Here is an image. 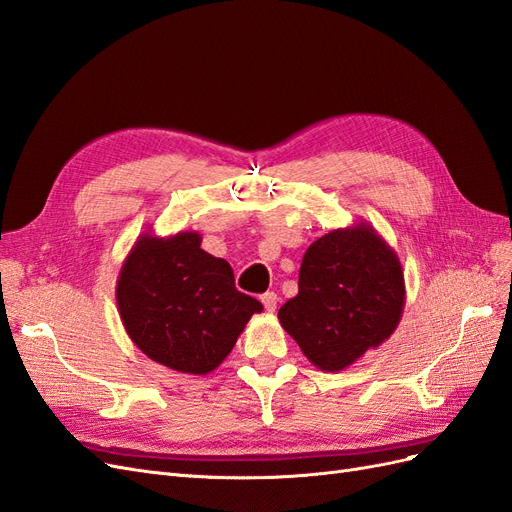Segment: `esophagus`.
I'll return each instance as SVG.
<instances>
[{
	"instance_id": "esophagus-1",
	"label": "esophagus",
	"mask_w": 512,
	"mask_h": 512,
	"mask_svg": "<svg viewBox=\"0 0 512 512\" xmlns=\"http://www.w3.org/2000/svg\"><path fill=\"white\" fill-rule=\"evenodd\" d=\"M260 301H262V305H265V309L269 314H273L275 309H277V294L275 292H265L260 297Z\"/></svg>"
}]
</instances>
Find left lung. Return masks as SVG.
<instances>
[{"instance_id":"1","label":"left lung","mask_w":512,"mask_h":512,"mask_svg":"<svg viewBox=\"0 0 512 512\" xmlns=\"http://www.w3.org/2000/svg\"><path fill=\"white\" fill-rule=\"evenodd\" d=\"M406 284L393 247L374 226L356 222L307 247L297 297L277 318L307 361L342 371L393 335L404 314Z\"/></svg>"}]
</instances>
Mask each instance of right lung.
<instances>
[{"label": "right lung", "mask_w": 512, "mask_h": 512, "mask_svg": "<svg viewBox=\"0 0 512 512\" xmlns=\"http://www.w3.org/2000/svg\"><path fill=\"white\" fill-rule=\"evenodd\" d=\"M203 237L143 232L117 277V309L126 333L151 361L205 376L235 348L262 303L235 288L224 258L200 247Z\"/></svg>", "instance_id": "obj_1"}]
</instances>
